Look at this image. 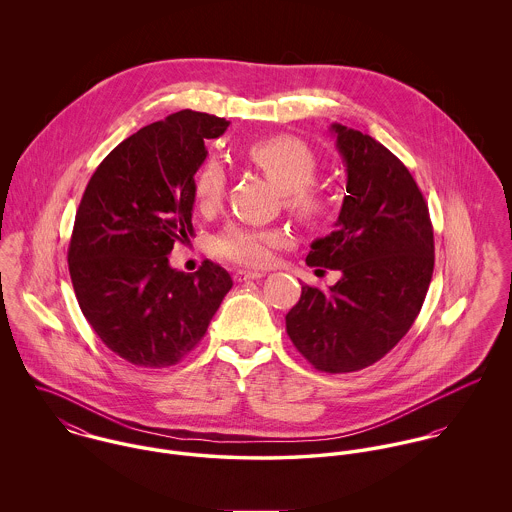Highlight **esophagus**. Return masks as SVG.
Instances as JSON below:
<instances>
[{
	"label": "esophagus",
	"instance_id": "esophagus-1",
	"mask_svg": "<svg viewBox=\"0 0 512 512\" xmlns=\"http://www.w3.org/2000/svg\"><path fill=\"white\" fill-rule=\"evenodd\" d=\"M260 278H264V274H260V272H246V270H238V272L234 274V282H246V280H260Z\"/></svg>",
	"mask_w": 512,
	"mask_h": 512
}]
</instances>
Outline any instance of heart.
<instances>
[{
    "label": "heart",
    "mask_w": 512,
    "mask_h": 512,
    "mask_svg": "<svg viewBox=\"0 0 512 512\" xmlns=\"http://www.w3.org/2000/svg\"><path fill=\"white\" fill-rule=\"evenodd\" d=\"M248 159L282 193L286 207L299 220L321 219L327 211V195L313 185L319 163L313 151L292 136H274L248 147ZM226 173L215 157L207 159L195 175V199L203 211L215 209L222 199ZM280 242L274 230H260L242 224H228L219 232L211 248L230 262L244 266H264L270 250Z\"/></svg>",
    "instance_id": "1"
}]
</instances>
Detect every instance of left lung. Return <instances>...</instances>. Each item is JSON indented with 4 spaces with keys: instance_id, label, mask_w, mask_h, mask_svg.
Instances as JSON below:
<instances>
[{
    "instance_id": "obj_1",
    "label": "left lung",
    "mask_w": 512,
    "mask_h": 512,
    "mask_svg": "<svg viewBox=\"0 0 512 512\" xmlns=\"http://www.w3.org/2000/svg\"><path fill=\"white\" fill-rule=\"evenodd\" d=\"M347 173L335 230L311 242L307 266L339 270L327 292L301 286L286 315L295 349L323 372L380 361L416 321L434 274V228L406 165L380 142L331 124Z\"/></svg>"
}]
</instances>
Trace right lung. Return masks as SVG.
I'll return each instance as SVG.
<instances>
[{
  "label": "right lung",
  "mask_w": 512,
  "mask_h": 512,
  "mask_svg": "<svg viewBox=\"0 0 512 512\" xmlns=\"http://www.w3.org/2000/svg\"><path fill=\"white\" fill-rule=\"evenodd\" d=\"M230 122L181 110L114 147L90 177L74 219L69 272L78 305L102 343L136 366L177 365L205 337L232 288L205 262L169 266L193 234L195 173Z\"/></svg>",
  "instance_id": "right-lung-1"
}]
</instances>
